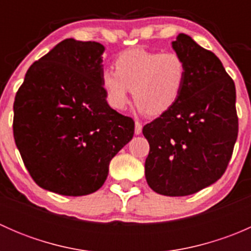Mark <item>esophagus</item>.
Segmentation results:
<instances>
[{"label":"esophagus","mask_w":251,"mask_h":251,"mask_svg":"<svg viewBox=\"0 0 251 251\" xmlns=\"http://www.w3.org/2000/svg\"><path fill=\"white\" fill-rule=\"evenodd\" d=\"M142 132V123L140 121H136L135 123V133L136 135H140Z\"/></svg>","instance_id":"esophagus-1"}]
</instances>
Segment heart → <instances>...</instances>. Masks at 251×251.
Segmentation results:
<instances>
[{
	"label": "heart",
	"mask_w": 251,
	"mask_h": 251,
	"mask_svg": "<svg viewBox=\"0 0 251 251\" xmlns=\"http://www.w3.org/2000/svg\"><path fill=\"white\" fill-rule=\"evenodd\" d=\"M187 75V63L179 53L133 48L116 57L115 72L103 73L102 86L114 109H124L132 91L136 105L148 115L158 116L176 104Z\"/></svg>",
	"instance_id": "b5f03b06"
}]
</instances>
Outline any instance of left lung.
<instances>
[{
    "instance_id": "left-lung-1",
    "label": "left lung",
    "mask_w": 251,
    "mask_h": 251,
    "mask_svg": "<svg viewBox=\"0 0 251 251\" xmlns=\"http://www.w3.org/2000/svg\"><path fill=\"white\" fill-rule=\"evenodd\" d=\"M174 50L188 68L186 85L171 109L144 125L149 143L146 178L169 197L194 194L221 178L238 137L235 86L221 60L188 35Z\"/></svg>"
}]
</instances>
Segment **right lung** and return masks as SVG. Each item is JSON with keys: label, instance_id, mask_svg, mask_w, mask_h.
<instances>
[{"label": "right lung", "instance_id": "1", "mask_svg": "<svg viewBox=\"0 0 251 251\" xmlns=\"http://www.w3.org/2000/svg\"><path fill=\"white\" fill-rule=\"evenodd\" d=\"M103 45L67 39L35 62L14 100L13 135L41 188L78 197L98 191L135 121L111 109L102 86Z\"/></svg>", "mask_w": 251, "mask_h": 251}]
</instances>
